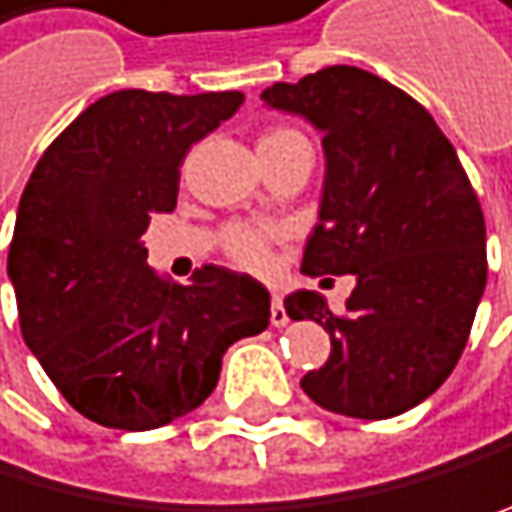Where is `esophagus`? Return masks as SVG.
Here are the masks:
<instances>
[{
	"label": "esophagus",
	"instance_id": "1",
	"mask_svg": "<svg viewBox=\"0 0 512 512\" xmlns=\"http://www.w3.org/2000/svg\"><path fill=\"white\" fill-rule=\"evenodd\" d=\"M272 326H288V310H285V300L278 294L272 297Z\"/></svg>",
	"mask_w": 512,
	"mask_h": 512
}]
</instances>
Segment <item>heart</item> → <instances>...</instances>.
<instances>
[{
	"label": "heart",
	"mask_w": 512,
	"mask_h": 512,
	"mask_svg": "<svg viewBox=\"0 0 512 512\" xmlns=\"http://www.w3.org/2000/svg\"><path fill=\"white\" fill-rule=\"evenodd\" d=\"M294 139H304L300 132L294 129H272L262 135L259 145H275V142H294ZM227 253H231V259L237 262V266L243 269H266L269 266V243L262 234L256 231H246V227H237V231L227 234Z\"/></svg>",
	"instance_id": "b5f03b06"
}]
</instances>
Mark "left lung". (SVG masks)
Returning a JSON list of instances; mask_svg holds the SVG:
<instances>
[{
  "label": "left lung",
  "mask_w": 512,
  "mask_h": 512,
  "mask_svg": "<svg viewBox=\"0 0 512 512\" xmlns=\"http://www.w3.org/2000/svg\"><path fill=\"white\" fill-rule=\"evenodd\" d=\"M323 135L326 177L307 275H354L345 313L316 291L291 319L329 332V361L300 386L326 412L383 421L434 396L469 342L488 281L485 215L459 154L418 100L354 66L259 94Z\"/></svg>",
  "instance_id": "left-lung-1"
}]
</instances>
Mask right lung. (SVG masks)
I'll list each match as a JSON object with an SVG mask.
<instances>
[{"mask_svg": "<svg viewBox=\"0 0 512 512\" xmlns=\"http://www.w3.org/2000/svg\"><path fill=\"white\" fill-rule=\"evenodd\" d=\"M240 91H113L43 151L8 250L21 335L66 402L116 431L199 408L234 342L269 326L256 278L202 266L189 285L148 269L142 234L173 212L186 151L240 110Z\"/></svg>", "mask_w": 512, "mask_h": 512, "instance_id": "1", "label": "right lung"}]
</instances>
